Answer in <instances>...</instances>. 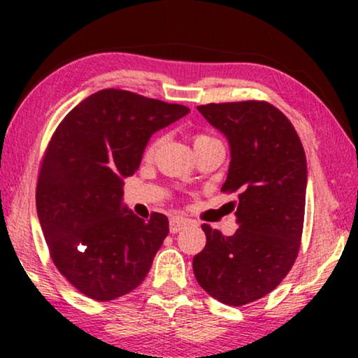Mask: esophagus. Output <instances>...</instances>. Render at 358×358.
<instances>
[{"mask_svg":"<svg viewBox=\"0 0 358 358\" xmlns=\"http://www.w3.org/2000/svg\"><path fill=\"white\" fill-rule=\"evenodd\" d=\"M187 224H189V220H185L182 217H173V218H171V222H169V231L171 233H179V231H182V229L187 227Z\"/></svg>","mask_w":358,"mask_h":358,"instance_id":"34e87169","label":"esophagus"}]
</instances>
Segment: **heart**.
I'll use <instances>...</instances> for the list:
<instances>
[{
    "label": "heart",
    "instance_id": "1",
    "mask_svg": "<svg viewBox=\"0 0 358 358\" xmlns=\"http://www.w3.org/2000/svg\"><path fill=\"white\" fill-rule=\"evenodd\" d=\"M200 138H207V136H203V135H200V136H197V138H195V140H200Z\"/></svg>",
    "mask_w": 358,
    "mask_h": 358
}]
</instances>
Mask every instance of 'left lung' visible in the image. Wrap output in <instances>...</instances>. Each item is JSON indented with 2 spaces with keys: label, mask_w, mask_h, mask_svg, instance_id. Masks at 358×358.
<instances>
[{
  "label": "left lung",
  "mask_w": 358,
  "mask_h": 358,
  "mask_svg": "<svg viewBox=\"0 0 358 358\" xmlns=\"http://www.w3.org/2000/svg\"><path fill=\"white\" fill-rule=\"evenodd\" d=\"M229 145L223 192L238 229L223 236L202 224L203 251L194 257L199 285L215 300L243 306L271 293L295 262L305 218L308 166L292 122L267 102L244 101L197 107Z\"/></svg>",
  "instance_id": "1"
}]
</instances>
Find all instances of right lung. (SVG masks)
Here are the masks:
<instances>
[{
    "mask_svg": "<svg viewBox=\"0 0 358 358\" xmlns=\"http://www.w3.org/2000/svg\"><path fill=\"white\" fill-rule=\"evenodd\" d=\"M189 107L102 90L81 101L53 134L37 182V217L52 261L83 295L115 300L150 272L168 217L143 220L124 203L153 134Z\"/></svg>",
    "mask_w": 358,
    "mask_h": 358,
    "instance_id": "add662e5",
    "label": "right lung"
}]
</instances>
